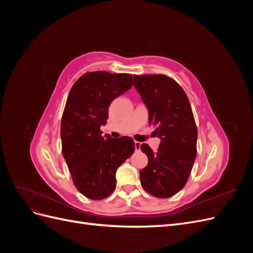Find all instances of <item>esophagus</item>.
Instances as JSON below:
<instances>
[{"label":"esophagus","mask_w":253,"mask_h":253,"mask_svg":"<svg viewBox=\"0 0 253 253\" xmlns=\"http://www.w3.org/2000/svg\"><path fill=\"white\" fill-rule=\"evenodd\" d=\"M140 145H141V143H140V142H138V141H135V149H136V151H138V150L140 149Z\"/></svg>","instance_id":"1"}]
</instances>
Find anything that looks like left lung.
<instances>
[{
  "mask_svg": "<svg viewBox=\"0 0 253 253\" xmlns=\"http://www.w3.org/2000/svg\"><path fill=\"white\" fill-rule=\"evenodd\" d=\"M134 86L160 138L156 152L147 143L140 147L149 158L140 171L141 186L155 197H171L185 187L195 162L197 128L192 109L185 90L166 75H135Z\"/></svg>",
  "mask_w": 253,
  "mask_h": 253,
  "instance_id": "left-lung-1",
  "label": "left lung"
}]
</instances>
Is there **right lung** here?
<instances>
[{
  "mask_svg": "<svg viewBox=\"0 0 253 253\" xmlns=\"http://www.w3.org/2000/svg\"><path fill=\"white\" fill-rule=\"evenodd\" d=\"M129 74L90 72L75 82L61 120L62 153L74 185L90 200H103L116 188L115 174L135 151L131 137L101 135L115 98L133 85Z\"/></svg>",
  "mask_w": 253,
  "mask_h": 253,
  "instance_id": "obj_1",
  "label": "right lung"
}]
</instances>
